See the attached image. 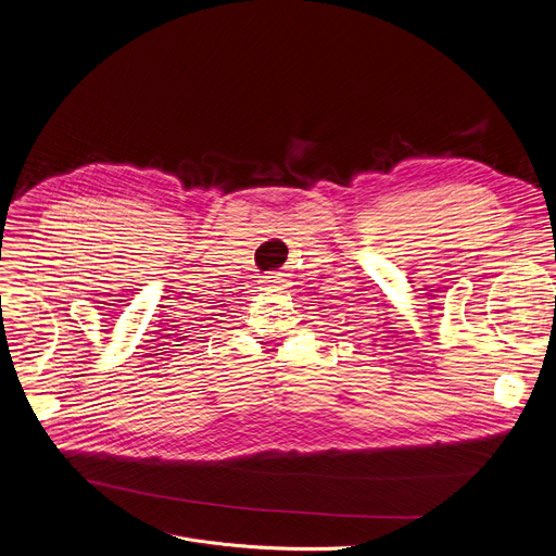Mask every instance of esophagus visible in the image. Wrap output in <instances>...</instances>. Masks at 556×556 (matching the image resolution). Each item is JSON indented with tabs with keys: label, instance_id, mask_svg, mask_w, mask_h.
<instances>
[{
	"label": "esophagus",
	"instance_id": "esophagus-1",
	"mask_svg": "<svg viewBox=\"0 0 556 556\" xmlns=\"http://www.w3.org/2000/svg\"><path fill=\"white\" fill-rule=\"evenodd\" d=\"M262 283H264L268 290H283V288L290 286L286 273H268L266 277H262Z\"/></svg>",
	"mask_w": 556,
	"mask_h": 556
}]
</instances>
